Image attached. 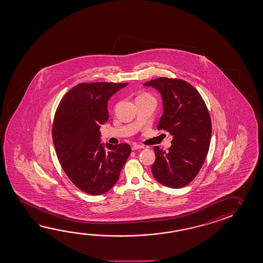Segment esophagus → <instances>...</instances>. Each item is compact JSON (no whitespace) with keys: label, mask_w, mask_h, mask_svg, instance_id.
<instances>
[{"label":"esophagus","mask_w":263,"mask_h":263,"mask_svg":"<svg viewBox=\"0 0 263 263\" xmlns=\"http://www.w3.org/2000/svg\"><path fill=\"white\" fill-rule=\"evenodd\" d=\"M144 147L143 146V145H139V144H134V145H133V147H132V149L134 150V151H136V150H140V149H143Z\"/></svg>","instance_id":"34e87169"}]
</instances>
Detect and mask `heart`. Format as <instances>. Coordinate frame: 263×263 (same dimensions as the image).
Segmentation results:
<instances>
[{"instance_id":"b5f03b06","label":"heart","mask_w":263,"mask_h":263,"mask_svg":"<svg viewBox=\"0 0 263 263\" xmlns=\"http://www.w3.org/2000/svg\"><path fill=\"white\" fill-rule=\"evenodd\" d=\"M142 96H146V95H142Z\"/></svg>"}]
</instances>
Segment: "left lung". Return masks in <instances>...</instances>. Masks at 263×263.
Instances as JSON below:
<instances>
[{
    "label": "left lung",
    "mask_w": 263,
    "mask_h": 263,
    "mask_svg": "<svg viewBox=\"0 0 263 263\" xmlns=\"http://www.w3.org/2000/svg\"><path fill=\"white\" fill-rule=\"evenodd\" d=\"M143 85L160 93L163 115L157 129L167 130L173 137L168 151L154 147L153 176L166 187H185L199 173L209 151L212 122L207 107L186 81L162 77Z\"/></svg>",
    "instance_id": "8db88e82"
}]
</instances>
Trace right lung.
I'll return each instance as SVG.
<instances>
[{"label": "right lung", "instance_id": "obj_1", "mask_svg": "<svg viewBox=\"0 0 263 263\" xmlns=\"http://www.w3.org/2000/svg\"><path fill=\"white\" fill-rule=\"evenodd\" d=\"M127 85L101 82L76 85L55 113L52 138L59 161L71 182L88 194L108 192L132 152L128 143H101L99 130L108 120V100Z\"/></svg>", "mask_w": 263, "mask_h": 263}]
</instances>
